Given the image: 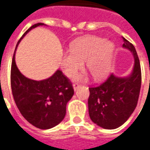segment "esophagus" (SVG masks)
Wrapping results in <instances>:
<instances>
[{
    "label": "esophagus",
    "instance_id": "1",
    "mask_svg": "<svg viewBox=\"0 0 150 150\" xmlns=\"http://www.w3.org/2000/svg\"><path fill=\"white\" fill-rule=\"evenodd\" d=\"M81 86V85H79V83H75V84H73V88H74V90L75 91H76V90L79 88V87Z\"/></svg>",
    "mask_w": 150,
    "mask_h": 150
}]
</instances>
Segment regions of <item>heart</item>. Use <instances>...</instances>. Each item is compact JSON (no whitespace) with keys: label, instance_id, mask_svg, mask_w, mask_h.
Returning <instances> with one entry per match:
<instances>
[{"label":"heart","instance_id":"b5f03b06","mask_svg":"<svg viewBox=\"0 0 150 150\" xmlns=\"http://www.w3.org/2000/svg\"><path fill=\"white\" fill-rule=\"evenodd\" d=\"M114 45L109 41L95 36H87L76 40L71 44L70 52L62 55L61 65L64 74L72 77L82 69L86 61V69L95 80H102L109 72ZM86 75L76 76L77 80L86 79Z\"/></svg>","mask_w":150,"mask_h":150}]
</instances>
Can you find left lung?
Here are the masks:
<instances>
[{
  "label": "left lung",
  "mask_w": 150,
  "mask_h": 150,
  "mask_svg": "<svg viewBox=\"0 0 150 150\" xmlns=\"http://www.w3.org/2000/svg\"><path fill=\"white\" fill-rule=\"evenodd\" d=\"M123 38L122 47L129 50L134 57L132 73L126 77H117L111 74L102 85L89 88L88 100L90 119L98 126L114 129L127 121L136 109L140 92V63L136 48Z\"/></svg>",
  "instance_id": "8db88e82"
}]
</instances>
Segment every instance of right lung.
Instances as JSON below:
<instances>
[{"label": "right lung", "mask_w": 150, "mask_h": 150, "mask_svg": "<svg viewBox=\"0 0 150 150\" xmlns=\"http://www.w3.org/2000/svg\"><path fill=\"white\" fill-rule=\"evenodd\" d=\"M40 25L45 24L38 23L27 30L18 41L15 52L27 33ZM15 52L12 59L11 85L16 105L23 117L35 127L41 129L54 127L65 116L66 105L74 95L72 84L60 70L41 81L28 79L16 65Z\"/></svg>", "instance_id": "obj_1"}]
</instances>
